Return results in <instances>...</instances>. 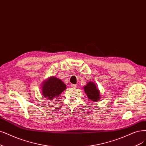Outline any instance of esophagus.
<instances>
[{"label":"esophagus","mask_w":146,"mask_h":146,"mask_svg":"<svg viewBox=\"0 0 146 146\" xmlns=\"http://www.w3.org/2000/svg\"><path fill=\"white\" fill-rule=\"evenodd\" d=\"M71 87H72V88H76L77 87V86L76 85H74V84H71Z\"/></svg>","instance_id":"esophagus-1"}]
</instances>
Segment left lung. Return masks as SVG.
Returning a JSON list of instances; mask_svg holds the SVG:
<instances>
[{
	"instance_id": "1",
	"label": "left lung",
	"mask_w": 146,
	"mask_h": 146,
	"mask_svg": "<svg viewBox=\"0 0 146 146\" xmlns=\"http://www.w3.org/2000/svg\"><path fill=\"white\" fill-rule=\"evenodd\" d=\"M84 88L85 93L91 100L96 102L100 99V91L93 82H89L84 86Z\"/></svg>"
}]
</instances>
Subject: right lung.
Here are the masks:
<instances>
[{"label": "right lung", "mask_w": 146, "mask_h": 146, "mask_svg": "<svg viewBox=\"0 0 146 146\" xmlns=\"http://www.w3.org/2000/svg\"><path fill=\"white\" fill-rule=\"evenodd\" d=\"M41 89L42 96L48 100H52L66 89V85L61 79L51 76L42 82Z\"/></svg>", "instance_id": "add662e5"}]
</instances>
